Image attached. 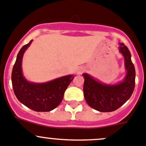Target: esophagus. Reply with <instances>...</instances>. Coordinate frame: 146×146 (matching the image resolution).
I'll use <instances>...</instances> for the list:
<instances>
[{"instance_id":"obj_1","label":"esophagus","mask_w":146,"mask_h":146,"mask_svg":"<svg viewBox=\"0 0 146 146\" xmlns=\"http://www.w3.org/2000/svg\"><path fill=\"white\" fill-rule=\"evenodd\" d=\"M84 70L85 69L84 67H79L77 69H76V74L78 75L82 74L84 72Z\"/></svg>"}]
</instances>
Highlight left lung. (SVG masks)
<instances>
[{
    "label": "left lung",
    "mask_w": 146,
    "mask_h": 146,
    "mask_svg": "<svg viewBox=\"0 0 146 146\" xmlns=\"http://www.w3.org/2000/svg\"><path fill=\"white\" fill-rule=\"evenodd\" d=\"M119 52L125 61L126 74L122 82L106 84L86 73H84V96L89 106L101 112H111L123 105L132 95L135 88V71L128 47L120 43Z\"/></svg>",
    "instance_id": "obj_1"
}]
</instances>
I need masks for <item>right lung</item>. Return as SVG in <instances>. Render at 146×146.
Here are the masks:
<instances>
[{
  "mask_svg": "<svg viewBox=\"0 0 146 146\" xmlns=\"http://www.w3.org/2000/svg\"><path fill=\"white\" fill-rule=\"evenodd\" d=\"M33 40L24 45L17 55L11 75L12 85L17 99L29 109L38 112L50 111L59 106L74 75H67L45 83H34L25 78L22 61L25 52Z\"/></svg>",
  "mask_w": 146,
  "mask_h": 146,
  "instance_id": "add662e5",
  "label": "right lung"
}]
</instances>
